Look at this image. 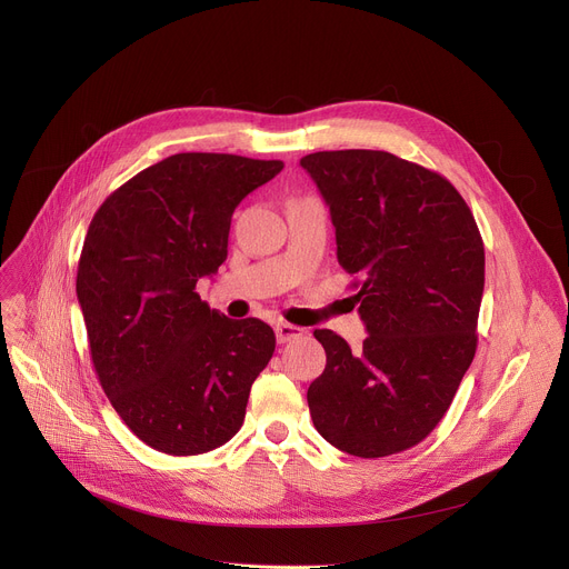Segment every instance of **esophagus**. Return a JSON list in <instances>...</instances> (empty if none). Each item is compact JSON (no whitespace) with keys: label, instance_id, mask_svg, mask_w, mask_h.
Instances as JSON below:
<instances>
[{"label":"esophagus","instance_id":"obj_1","mask_svg":"<svg viewBox=\"0 0 569 569\" xmlns=\"http://www.w3.org/2000/svg\"><path fill=\"white\" fill-rule=\"evenodd\" d=\"M274 331H277L279 342H290V340H297L299 336H303V329H299L295 325H288V322H279L274 327Z\"/></svg>","mask_w":569,"mask_h":569}]
</instances>
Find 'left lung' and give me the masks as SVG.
Returning <instances> with one entry per match:
<instances>
[{"label": "left lung", "instance_id": "left-lung-1", "mask_svg": "<svg viewBox=\"0 0 569 569\" xmlns=\"http://www.w3.org/2000/svg\"><path fill=\"white\" fill-rule=\"evenodd\" d=\"M299 166L331 213L338 263L366 320L351 349L316 329L325 372L308 388L320 436L360 458L422 442L477 351L486 251L470 206L438 172L375 149L308 153Z\"/></svg>", "mask_w": 569, "mask_h": 569}]
</instances>
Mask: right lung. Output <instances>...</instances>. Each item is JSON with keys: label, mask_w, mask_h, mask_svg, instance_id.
Masks as SVG:
<instances>
[{"label": "right lung", "mask_w": 569, "mask_h": 569, "mask_svg": "<svg viewBox=\"0 0 569 569\" xmlns=\"http://www.w3.org/2000/svg\"><path fill=\"white\" fill-rule=\"evenodd\" d=\"M281 170L236 153H174L111 192L88 227L77 297L92 366L151 449L194 456L242 427L274 331L211 311L194 286L227 261L236 206Z\"/></svg>", "instance_id": "1"}]
</instances>
